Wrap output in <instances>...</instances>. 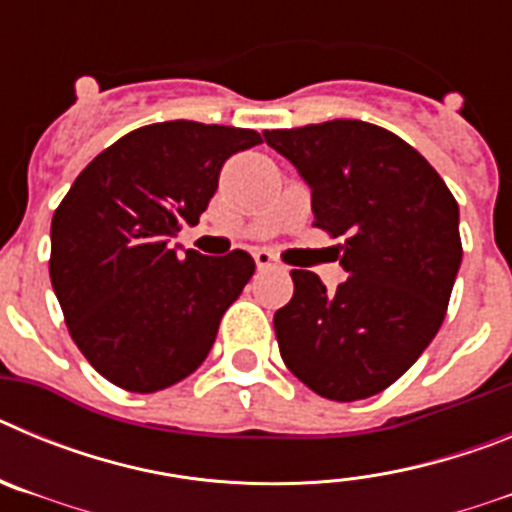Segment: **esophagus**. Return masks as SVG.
I'll use <instances>...</instances> for the list:
<instances>
[{
    "mask_svg": "<svg viewBox=\"0 0 512 512\" xmlns=\"http://www.w3.org/2000/svg\"><path fill=\"white\" fill-rule=\"evenodd\" d=\"M253 259H256V266H259L261 271H266V269H279L277 259H274V256H271L269 251H256V253H253Z\"/></svg>",
    "mask_w": 512,
    "mask_h": 512,
    "instance_id": "34e87169",
    "label": "esophagus"
}]
</instances>
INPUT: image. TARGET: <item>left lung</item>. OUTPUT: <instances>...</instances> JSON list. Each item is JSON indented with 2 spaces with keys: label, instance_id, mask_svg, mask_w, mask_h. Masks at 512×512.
I'll return each instance as SVG.
<instances>
[{
  "label": "left lung",
  "instance_id": "1",
  "mask_svg": "<svg viewBox=\"0 0 512 512\" xmlns=\"http://www.w3.org/2000/svg\"><path fill=\"white\" fill-rule=\"evenodd\" d=\"M312 192L315 225L343 235L348 274L328 292L292 271L274 315L279 354L312 392L354 402L387 390L438 333L461 266L459 205L413 146L361 120L266 130Z\"/></svg>",
  "mask_w": 512,
  "mask_h": 512
}]
</instances>
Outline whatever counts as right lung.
<instances>
[{
  "label": "right lung",
  "instance_id": "1",
  "mask_svg": "<svg viewBox=\"0 0 512 512\" xmlns=\"http://www.w3.org/2000/svg\"><path fill=\"white\" fill-rule=\"evenodd\" d=\"M246 128L171 120L122 135L76 176L51 223V284L89 364L128 392L182 382L210 354L217 325L253 277L246 251L171 246L197 225Z\"/></svg>",
  "mask_w": 512,
  "mask_h": 512
}]
</instances>
